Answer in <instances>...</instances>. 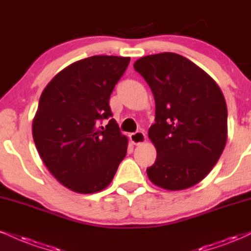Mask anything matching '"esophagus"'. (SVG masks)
<instances>
[{"mask_svg": "<svg viewBox=\"0 0 251 251\" xmlns=\"http://www.w3.org/2000/svg\"><path fill=\"white\" fill-rule=\"evenodd\" d=\"M129 139H131V141L134 145H140V144H144L145 141H146V135H145L144 132L138 131V132H135V133L129 134Z\"/></svg>", "mask_w": 251, "mask_h": 251, "instance_id": "1", "label": "esophagus"}]
</instances>
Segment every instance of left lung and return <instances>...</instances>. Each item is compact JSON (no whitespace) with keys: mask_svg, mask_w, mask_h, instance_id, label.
<instances>
[{"mask_svg":"<svg viewBox=\"0 0 251 251\" xmlns=\"http://www.w3.org/2000/svg\"><path fill=\"white\" fill-rule=\"evenodd\" d=\"M155 101L149 138L156 159L149 179L167 191L199 183L213 170L227 143V105L219 85L186 57L162 52L133 64Z\"/></svg>","mask_w":251,"mask_h":251,"instance_id":"left-lung-1","label":"left lung"}]
</instances>
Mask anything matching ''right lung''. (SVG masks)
I'll return each mask as SVG.
<instances>
[{"instance_id":"add662e5","label":"right lung","mask_w":251,"mask_h":251,"mask_svg":"<svg viewBox=\"0 0 251 251\" xmlns=\"http://www.w3.org/2000/svg\"><path fill=\"white\" fill-rule=\"evenodd\" d=\"M131 58L92 56L58 72L42 92L32 137L50 173L71 191L100 192L125 158L128 140L112 117L110 97Z\"/></svg>"}]
</instances>
